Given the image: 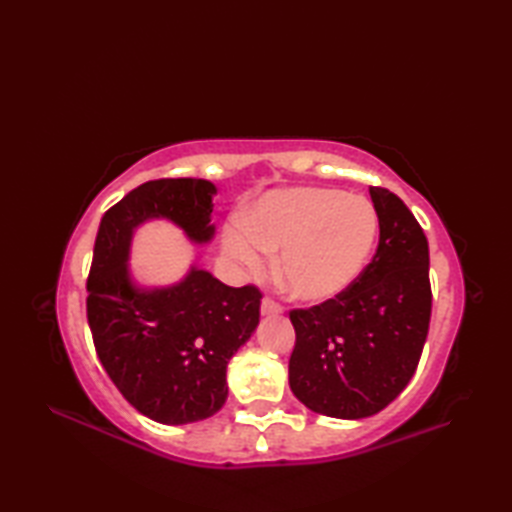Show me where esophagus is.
I'll list each match as a JSON object with an SVG mask.
<instances>
[{
    "label": "esophagus",
    "instance_id": "obj_1",
    "mask_svg": "<svg viewBox=\"0 0 512 512\" xmlns=\"http://www.w3.org/2000/svg\"><path fill=\"white\" fill-rule=\"evenodd\" d=\"M281 310H284V308H281L273 297L262 299V314H264V317H273V314H279Z\"/></svg>",
    "mask_w": 512,
    "mask_h": 512
}]
</instances>
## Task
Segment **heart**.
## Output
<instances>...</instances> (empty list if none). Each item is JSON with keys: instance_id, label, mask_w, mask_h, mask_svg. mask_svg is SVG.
I'll list each match as a JSON object with an SVG mask.
<instances>
[{"instance_id": "heart-1", "label": "heart", "mask_w": 512, "mask_h": 512, "mask_svg": "<svg viewBox=\"0 0 512 512\" xmlns=\"http://www.w3.org/2000/svg\"><path fill=\"white\" fill-rule=\"evenodd\" d=\"M378 233L374 204L325 187H292L264 195L228 233L226 248L259 270L281 250L277 277L290 297L325 301L361 273Z\"/></svg>"}]
</instances>
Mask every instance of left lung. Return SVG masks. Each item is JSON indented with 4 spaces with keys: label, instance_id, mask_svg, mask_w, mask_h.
Segmentation results:
<instances>
[{
    "label": "left lung",
    "instance_id": "1",
    "mask_svg": "<svg viewBox=\"0 0 512 512\" xmlns=\"http://www.w3.org/2000/svg\"><path fill=\"white\" fill-rule=\"evenodd\" d=\"M369 195L380 226L372 262L334 299L290 310L292 394L343 420L374 416L407 387L431 321L427 235L396 193Z\"/></svg>",
    "mask_w": 512,
    "mask_h": 512
}]
</instances>
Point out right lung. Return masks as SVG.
<instances>
[{
    "label": "right lung",
    "instance_id": "obj_1",
    "mask_svg": "<svg viewBox=\"0 0 512 512\" xmlns=\"http://www.w3.org/2000/svg\"><path fill=\"white\" fill-rule=\"evenodd\" d=\"M213 193L209 180H149L105 211L94 242L85 308L96 354L129 405L162 424L222 409L226 365L259 323L262 290L253 284L231 288L195 268L162 290L143 292L129 281L134 228L167 217L193 242H209Z\"/></svg>",
    "mask_w": 512,
    "mask_h": 512
}]
</instances>
